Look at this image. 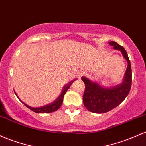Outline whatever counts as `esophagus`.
Instances as JSON below:
<instances>
[{
	"mask_svg": "<svg viewBox=\"0 0 146 146\" xmlns=\"http://www.w3.org/2000/svg\"><path fill=\"white\" fill-rule=\"evenodd\" d=\"M84 74H85V71H83V70H81V71H80V72L78 73V77L81 78V76Z\"/></svg>",
	"mask_w": 146,
	"mask_h": 146,
	"instance_id": "1",
	"label": "esophagus"
}]
</instances>
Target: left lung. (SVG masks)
<instances>
[{"label":"left lung","instance_id":"8db88e82","mask_svg":"<svg viewBox=\"0 0 146 146\" xmlns=\"http://www.w3.org/2000/svg\"><path fill=\"white\" fill-rule=\"evenodd\" d=\"M109 44L113 46L114 50L121 52L127 62V67L123 81L121 84L111 88H104L86 77H81L86 85L83 96V104L88 111L96 114L108 112L119 106L128 95L132 85L130 61L125 50L114 41L110 42Z\"/></svg>","mask_w":146,"mask_h":146}]
</instances>
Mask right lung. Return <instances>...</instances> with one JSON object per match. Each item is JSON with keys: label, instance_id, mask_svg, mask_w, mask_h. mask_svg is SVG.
<instances>
[{"label": "right lung", "instance_id": "add662e5", "mask_svg": "<svg viewBox=\"0 0 146 146\" xmlns=\"http://www.w3.org/2000/svg\"><path fill=\"white\" fill-rule=\"evenodd\" d=\"M75 80H76V79H75ZM75 80H73V81L70 82V83H68L67 85H65V86L63 87V91H62L61 94H60V96H58V97L57 98V99H56L55 101H54V102H52L50 104H47V105H46V106H42V107H38V108L30 107V106H27V104H25V103L23 102L22 101H21L20 99L19 98V96H17V94H16V93H15V94L16 95V96L18 97V99L20 100L21 102H22L23 104L25 106H26V107L28 108L29 109H30L31 110H32L34 112L41 113V114H44V113L53 112H55V111H56L57 110L59 109V108L60 107V106H61L62 103H63V97H64L65 94L66 93V92L68 90V89L70 88V86L72 84V83L75 81Z\"/></svg>", "mask_w": 146, "mask_h": 146}]
</instances>
